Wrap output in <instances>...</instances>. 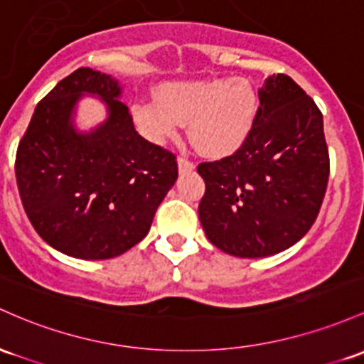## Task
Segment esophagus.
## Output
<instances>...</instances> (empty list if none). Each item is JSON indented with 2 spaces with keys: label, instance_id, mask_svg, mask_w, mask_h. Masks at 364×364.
Masks as SVG:
<instances>
[{
  "label": "esophagus",
  "instance_id": "34e87169",
  "mask_svg": "<svg viewBox=\"0 0 364 364\" xmlns=\"http://www.w3.org/2000/svg\"><path fill=\"white\" fill-rule=\"evenodd\" d=\"M178 167H179V173H188V171H193L195 169V164L190 162L188 159L179 157L178 159Z\"/></svg>",
  "mask_w": 364,
  "mask_h": 364
}]
</instances>
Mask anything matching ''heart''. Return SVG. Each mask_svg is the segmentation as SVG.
Wrapping results in <instances>:
<instances>
[{"label": "heart", "mask_w": 364, "mask_h": 364, "mask_svg": "<svg viewBox=\"0 0 364 364\" xmlns=\"http://www.w3.org/2000/svg\"><path fill=\"white\" fill-rule=\"evenodd\" d=\"M259 93L247 79L209 77L164 82L157 100H138L133 119L151 143L174 139L183 124L205 157L233 155L247 143L259 117Z\"/></svg>", "instance_id": "b5f03b06"}]
</instances>
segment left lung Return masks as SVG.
<instances>
[{
    "instance_id": "obj_1",
    "label": "left lung",
    "mask_w": 364,
    "mask_h": 364,
    "mask_svg": "<svg viewBox=\"0 0 364 364\" xmlns=\"http://www.w3.org/2000/svg\"><path fill=\"white\" fill-rule=\"evenodd\" d=\"M259 117L240 150L197 167L205 181L198 218L213 245L237 257L289 249L316 221L330 174L323 115L292 77L259 90Z\"/></svg>"
}]
</instances>
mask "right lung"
<instances>
[{
	"label": "right lung",
	"instance_id": "obj_1",
	"mask_svg": "<svg viewBox=\"0 0 364 364\" xmlns=\"http://www.w3.org/2000/svg\"><path fill=\"white\" fill-rule=\"evenodd\" d=\"M85 94L109 114L87 134L73 124ZM121 95L117 79L81 67L38 103L18 143L23 210L39 237L70 257L112 259L141 242L178 179L176 155L139 136Z\"/></svg>",
	"mask_w": 364,
	"mask_h": 364
}]
</instances>
